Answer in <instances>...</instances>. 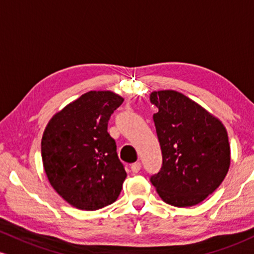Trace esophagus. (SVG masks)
<instances>
[{
  "mask_svg": "<svg viewBox=\"0 0 254 254\" xmlns=\"http://www.w3.org/2000/svg\"><path fill=\"white\" fill-rule=\"evenodd\" d=\"M130 169H132L133 173H139L141 169V163L140 162H135V163H133L130 165Z\"/></svg>",
  "mask_w": 254,
  "mask_h": 254,
  "instance_id": "1",
  "label": "esophagus"
}]
</instances>
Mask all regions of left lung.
<instances>
[{
	"mask_svg": "<svg viewBox=\"0 0 254 254\" xmlns=\"http://www.w3.org/2000/svg\"><path fill=\"white\" fill-rule=\"evenodd\" d=\"M151 103L162 150V167L150 178L167 204L193 206L215 192L230 165V146L222 122L178 91H155Z\"/></svg>",
	"mask_w": 254,
	"mask_h": 254,
	"instance_id": "left-lung-1",
	"label": "left lung"
}]
</instances>
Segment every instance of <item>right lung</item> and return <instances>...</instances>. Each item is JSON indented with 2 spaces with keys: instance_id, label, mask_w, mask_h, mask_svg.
<instances>
[{
  "instance_id": "right-lung-1",
  "label": "right lung",
  "mask_w": 254,
  "mask_h": 254,
  "mask_svg": "<svg viewBox=\"0 0 254 254\" xmlns=\"http://www.w3.org/2000/svg\"><path fill=\"white\" fill-rule=\"evenodd\" d=\"M122 102L110 91H90L54 115L45 128L42 159L48 180L76 209H102L121 192L127 174L108 122Z\"/></svg>"
}]
</instances>
